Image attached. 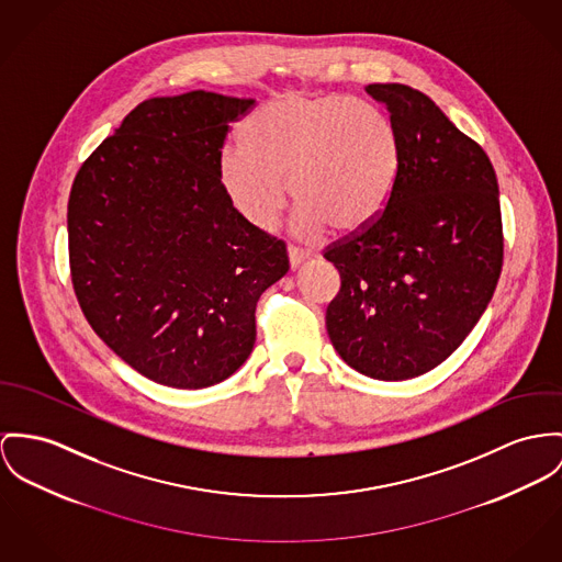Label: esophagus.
<instances>
[{
    "mask_svg": "<svg viewBox=\"0 0 562 562\" xmlns=\"http://www.w3.org/2000/svg\"><path fill=\"white\" fill-rule=\"evenodd\" d=\"M312 257L310 255V250H303L300 246H289V262H291V267L295 269V267H300L303 260H307Z\"/></svg>",
    "mask_w": 562,
    "mask_h": 562,
    "instance_id": "34e87169",
    "label": "esophagus"
}]
</instances>
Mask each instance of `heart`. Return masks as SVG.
I'll list each match as a JSON object with an SVG mask.
<instances>
[{"label":"heart","instance_id":"heart-1","mask_svg":"<svg viewBox=\"0 0 562 562\" xmlns=\"http://www.w3.org/2000/svg\"><path fill=\"white\" fill-rule=\"evenodd\" d=\"M241 147L220 156V183L248 224L269 228L286 186L307 228L359 233L383 214L402 147L387 115L340 93H284L239 130Z\"/></svg>","mask_w":562,"mask_h":562}]
</instances>
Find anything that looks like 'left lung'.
Listing matches in <instances>:
<instances>
[{
  "label": "left lung",
  "instance_id": "8db88e82",
  "mask_svg": "<svg viewBox=\"0 0 562 562\" xmlns=\"http://www.w3.org/2000/svg\"><path fill=\"white\" fill-rule=\"evenodd\" d=\"M402 162L383 214L329 244L340 273L327 334L357 372L406 381L442 363L494 295L503 269L498 181L487 154L419 89L374 83Z\"/></svg>",
  "mask_w": 562,
  "mask_h": 562
}]
</instances>
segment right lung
<instances>
[{
  "label": "right lung",
  "instance_id": "right-lung-1",
  "mask_svg": "<svg viewBox=\"0 0 562 562\" xmlns=\"http://www.w3.org/2000/svg\"><path fill=\"white\" fill-rule=\"evenodd\" d=\"M255 100L149 98L81 165L68 199L75 295L98 338L175 389L212 387L257 340V302L286 244L248 224L220 183L231 124Z\"/></svg>",
  "mask_w": 562,
  "mask_h": 562
}]
</instances>
